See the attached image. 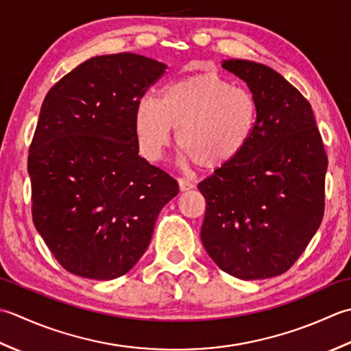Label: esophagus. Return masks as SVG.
Instances as JSON below:
<instances>
[{"label": "esophagus", "instance_id": "esophagus-1", "mask_svg": "<svg viewBox=\"0 0 351 351\" xmlns=\"http://www.w3.org/2000/svg\"><path fill=\"white\" fill-rule=\"evenodd\" d=\"M178 188H180L182 192H184V191H191L194 188V184L188 180H184V178H180V180H178Z\"/></svg>", "mask_w": 351, "mask_h": 351}]
</instances>
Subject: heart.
Returning a JSON list of instances; mask_svg holds the SVG:
<instances>
[{
	"instance_id": "heart-1",
	"label": "heart",
	"mask_w": 351,
	"mask_h": 351,
	"mask_svg": "<svg viewBox=\"0 0 351 351\" xmlns=\"http://www.w3.org/2000/svg\"><path fill=\"white\" fill-rule=\"evenodd\" d=\"M261 123L254 94L217 73H199L171 82L160 99L141 98L134 133L148 160L160 159L177 128L176 142L186 163L215 171L230 165L253 142Z\"/></svg>"
}]
</instances>
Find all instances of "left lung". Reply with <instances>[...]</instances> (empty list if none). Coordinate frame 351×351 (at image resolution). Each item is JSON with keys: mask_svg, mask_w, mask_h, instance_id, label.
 <instances>
[{"mask_svg": "<svg viewBox=\"0 0 351 351\" xmlns=\"http://www.w3.org/2000/svg\"><path fill=\"white\" fill-rule=\"evenodd\" d=\"M257 98L261 123L238 159L199 182L206 199L202 242L241 280L283 274L324 215L327 156L309 101L262 63L223 60Z\"/></svg>", "mask_w": 351, "mask_h": 351, "instance_id": "left-lung-1", "label": "left lung"}]
</instances>
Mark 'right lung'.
Segmentation results:
<instances>
[{
	"label": "right lung",
	"mask_w": 351,
	"mask_h": 351,
	"mask_svg": "<svg viewBox=\"0 0 351 351\" xmlns=\"http://www.w3.org/2000/svg\"><path fill=\"white\" fill-rule=\"evenodd\" d=\"M167 65L119 53L83 62L40 107L28 154L33 223L57 262L92 280L128 273L178 184L141 157L134 109Z\"/></svg>",
	"instance_id": "add662e5"
}]
</instances>
